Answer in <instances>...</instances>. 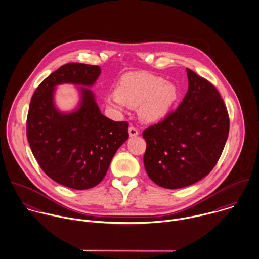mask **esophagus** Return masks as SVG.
Instances as JSON below:
<instances>
[{"label": "esophagus", "mask_w": 259, "mask_h": 259, "mask_svg": "<svg viewBox=\"0 0 259 259\" xmlns=\"http://www.w3.org/2000/svg\"><path fill=\"white\" fill-rule=\"evenodd\" d=\"M128 134H130V137H137L139 136V131L135 126H130Z\"/></svg>", "instance_id": "34e87169"}]
</instances>
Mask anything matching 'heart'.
<instances>
[{
    "label": "heart",
    "mask_w": 259,
    "mask_h": 259,
    "mask_svg": "<svg viewBox=\"0 0 259 259\" xmlns=\"http://www.w3.org/2000/svg\"><path fill=\"white\" fill-rule=\"evenodd\" d=\"M178 98V88L163 77L148 73H131L122 76L115 92L104 96L111 110L121 112L127 105L139 106L140 117L147 122L158 121L170 112Z\"/></svg>",
    "instance_id": "b5f03b06"
}]
</instances>
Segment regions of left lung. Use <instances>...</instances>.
Returning a JSON list of instances; mask_svg holds the SVG:
<instances>
[{
    "label": "left lung",
    "mask_w": 259,
    "mask_h": 259,
    "mask_svg": "<svg viewBox=\"0 0 259 259\" xmlns=\"http://www.w3.org/2000/svg\"><path fill=\"white\" fill-rule=\"evenodd\" d=\"M189 87L177 109L145 130L144 165L160 187L180 189L206 177L217 164L229 134V117L218 90L187 68Z\"/></svg>",
    "instance_id": "obj_1"
}]
</instances>
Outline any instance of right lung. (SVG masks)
Segmentation results:
<instances>
[{
	"mask_svg": "<svg viewBox=\"0 0 259 259\" xmlns=\"http://www.w3.org/2000/svg\"><path fill=\"white\" fill-rule=\"evenodd\" d=\"M100 73L95 65H62L37 87L29 106L27 138L39 166L56 183L75 190L99 184L128 139V123L104 116L88 88ZM65 83L78 86L80 92L78 106L67 113L55 103L56 87Z\"/></svg>",
	"mask_w": 259,
	"mask_h": 259,
	"instance_id": "obj_1",
	"label": "right lung"
}]
</instances>
